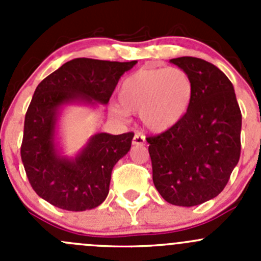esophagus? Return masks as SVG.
<instances>
[{
  "instance_id": "34e87169",
  "label": "esophagus",
  "mask_w": 261,
  "mask_h": 261,
  "mask_svg": "<svg viewBox=\"0 0 261 261\" xmlns=\"http://www.w3.org/2000/svg\"><path fill=\"white\" fill-rule=\"evenodd\" d=\"M133 144L134 145H138V146H143L145 144V136L141 135V134L136 133L135 136L133 139Z\"/></svg>"
}]
</instances>
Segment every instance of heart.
<instances>
[{
    "label": "heart",
    "mask_w": 261,
    "mask_h": 261,
    "mask_svg": "<svg viewBox=\"0 0 261 261\" xmlns=\"http://www.w3.org/2000/svg\"><path fill=\"white\" fill-rule=\"evenodd\" d=\"M193 96V83L177 67L143 68L122 82L118 99L128 114H140L143 125L152 133L169 130L186 115ZM116 114L123 115L121 110Z\"/></svg>",
    "instance_id": "heart-1"
}]
</instances>
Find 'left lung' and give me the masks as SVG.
Masks as SVG:
<instances>
[{"mask_svg":"<svg viewBox=\"0 0 261 261\" xmlns=\"http://www.w3.org/2000/svg\"><path fill=\"white\" fill-rule=\"evenodd\" d=\"M193 83L183 118L150 136L152 181L174 206L204 203L223 191L241 151V111L230 80L212 63L193 57L170 59Z\"/></svg>","mask_w":261,"mask_h":261,"instance_id":"obj_1","label":"left lung"}]
</instances>
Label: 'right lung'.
Listing matches in <instances>:
<instances>
[{
    "instance_id": "1",
    "label": "right lung",
    "mask_w": 261,
    "mask_h": 261,
    "mask_svg": "<svg viewBox=\"0 0 261 261\" xmlns=\"http://www.w3.org/2000/svg\"><path fill=\"white\" fill-rule=\"evenodd\" d=\"M136 63L77 58L36 87L25 116L21 159L34 191L53 206L86 211L106 199L112 169L128 152L134 134L98 133L68 158L57 145L58 120L67 105L109 103L121 75Z\"/></svg>"
}]
</instances>
